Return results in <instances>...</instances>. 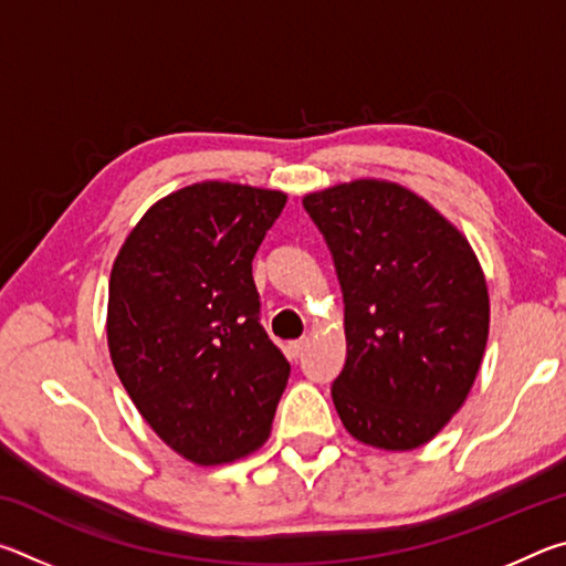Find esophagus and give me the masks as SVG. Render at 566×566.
Wrapping results in <instances>:
<instances>
[{
  "instance_id": "34e87169",
  "label": "esophagus",
  "mask_w": 566,
  "mask_h": 566,
  "mask_svg": "<svg viewBox=\"0 0 566 566\" xmlns=\"http://www.w3.org/2000/svg\"><path fill=\"white\" fill-rule=\"evenodd\" d=\"M306 347H310V337L294 339V342L286 344V354H290V357H300V354H302Z\"/></svg>"
}]
</instances>
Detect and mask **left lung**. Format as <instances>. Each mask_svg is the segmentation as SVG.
Returning a JSON list of instances; mask_svg holds the SVG:
<instances>
[{"instance_id":"left-lung-1","label":"left lung","mask_w":566,"mask_h":566,"mask_svg":"<svg viewBox=\"0 0 566 566\" xmlns=\"http://www.w3.org/2000/svg\"><path fill=\"white\" fill-rule=\"evenodd\" d=\"M302 205L344 294L347 361L332 385L344 429L389 452L427 444L464 405L490 337L472 244L395 181H344Z\"/></svg>"}]
</instances>
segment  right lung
<instances>
[{"instance_id": "add662e5", "label": "right lung", "mask_w": 566, "mask_h": 566, "mask_svg": "<svg viewBox=\"0 0 566 566\" xmlns=\"http://www.w3.org/2000/svg\"><path fill=\"white\" fill-rule=\"evenodd\" d=\"M286 195L199 181L151 205L109 276V357L167 447L214 467L260 449L290 361L260 324L252 260Z\"/></svg>"}]
</instances>
